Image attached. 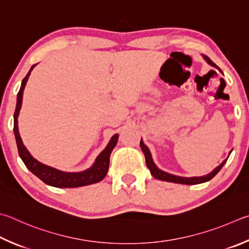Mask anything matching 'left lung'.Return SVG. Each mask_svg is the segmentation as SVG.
<instances>
[{
    "instance_id": "obj_1",
    "label": "left lung",
    "mask_w": 249,
    "mask_h": 249,
    "mask_svg": "<svg viewBox=\"0 0 249 249\" xmlns=\"http://www.w3.org/2000/svg\"><path fill=\"white\" fill-rule=\"evenodd\" d=\"M203 58L209 63L211 66L215 67V69H218L221 73H222V71L220 70V67L216 66L213 62H212L209 57L203 55ZM140 147H142V150L144 155V158H146V164L148 166V169L150 170L151 174L153 178H156L160 180H165V182H172V183H176V184H185V185H196V184H200V183H205L208 182V180H210L211 178H213L214 176L218 174V172L222 169V166L224 165L225 162H227L228 159H225L222 163H221L218 168H215L213 171L209 173L208 175L205 176H200V178H179V176H175V175H172L169 173H165V172L159 170L156 166V164L153 163L152 161V158H151V153L149 151V149L147 148V146H144V143L142 142V140H140Z\"/></svg>"
}]
</instances>
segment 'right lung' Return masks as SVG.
I'll return each mask as SVG.
<instances>
[{
    "mask_svg": "<svg viewBox=\"0 0 249 249\" xmlns=\"http://www.w3.org/2000/svg\"><path fill=\"white\" fill-rule=\"evenodd\" d=\"M35 65L31 66L28 74L26 75V77L21 81L20 89L17 94V103H16V109L14 113V134L16 138L18 153H19V157L21 158L22 162H24L25 165L29 169L30 172H33L37 178L41 179L42 182L50 185V186L62 187V188H73V187L86 186V185L100 182V180L105 178V176L107 173V170H109L111 152L116 146L117 139H119V135L117 134H115L114 136L111 138L109 144H107L105 150L98 156L96 162H94V164L91 166V168L84 172H79V173H66V172L58 171L40 163V162H38L30 156V153L24 146V143H22L21 138L19 136V132H18L17 117H18V114H19V110L21 107L22 92H24L26 83L27 80H28L29 75L35 67Z\"/></svg>",
    "mask_w": 249,
    "mask_h": 249,
    "instance_id": "obj_1",
    "label": "right lung"
}]
</instances>
